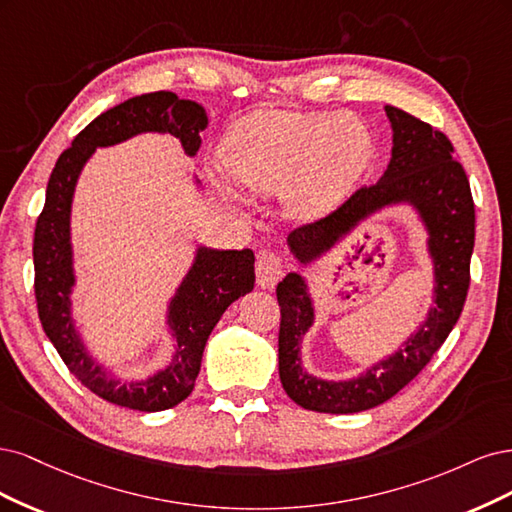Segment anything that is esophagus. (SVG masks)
Wrapping results in <instances>:
<instances>
[{"label":"esophagus","instance_id":"34e87169","mask_svg":"<svg viewBox=\"0 0 512 512\" xmlns=\"http://www.w3.org/2000/svg\"><path fill=\"white\" fill-rule=\"evenodd\" d=\"M257 283L263 287V289H272L276 283L280 274H283V261H280L278 255L274 253H259L257 255Z\"/></svg>","mask_w":512,"mask_h":512}]
</instances>
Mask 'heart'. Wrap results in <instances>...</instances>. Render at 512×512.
Returning a JSON list of instances; mask_svg holds the SVG:
<instances>
[{
  "mask_svg": "<svg viewBox=\"0 0 512 512\" xmlns=\"http://www.w3.org/2000/svg\"><path fill=\"white\" fill-rule=\"evenodd\" d=\"M372 153L366 123L342 112L257 110L225 140L238 183L263 195L283 191L287 210L300 219L334 210L366 174Z\"/></svg>",
  "mask_w": 512,
  "mask_h": 512,
  "instance_id": "heart-1",
  "label": "heart"
}]
</instances>
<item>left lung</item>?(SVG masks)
Listing matches in <instances>:
<instances>
[{"label": "left lung", "instance_id": "8db88e82", "mask_svg": "<svg viewBox=\"0 0 512 512\" xmlns=\"http://www.w3.org/2000/svg\"><path fill=\"white\" fill-rule=\"evenodd\" d=\"M393 127L391 161L381 180L359 187L349 200L325 217L295 227L289 246L300 261L327 251L366 214L395 202L417 206L430 232L436 268V306L404 349L381 361L355 381H321L302 370L300 342L312 325V302L300 274H287L276 287L280 306L278 374L289 398L317 412H361L387 402L404 389L447 340L470 287L474 249V200L464 166L453 159V144L412 114L385 106Z\"/></svg>", "mask_w": 512, "mask_h": 512}]
</instances>
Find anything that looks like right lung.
<instances>
[{"label":"right lung","mask_w":512,"mask_h":512,"mask_svg":"<svg viewBox=\"0 0 512 512\" xmlns=\"http://www.w3.org/2000/svg\"><path fill=\"white\" fill-rule=\"evenodd\" d=\"M208 125L200 104L180 100L176 93L155 91L106 110L74 138L59 155L48 178L46 202L34 234V289L38 317L63 364L95 395L131 410L157 412L189 398L202 366V353L212 327L225 308L255 285V255L244 251L200 249L193 268L170 304V325L178 340L172 364L142 383H117L95 366L78 340L70 317L74 285L70 249V206L76 178L97 146L123 142L142 131H168L195 155L202 144L200 131Z\"/></svg>","instance_id":"right-lung-1"}]
</instances>
